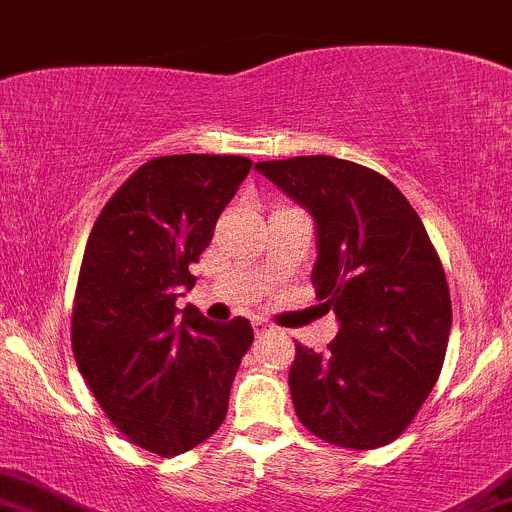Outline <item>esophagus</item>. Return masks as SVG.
<instances>
[{"label": "esophagus", "instance_id": "obj_1", "mask_svg": "<svg viewBox=\"0 0 512 512\" xmlns=\"http://www.w3.org/2000/svg\"><path fill=\"white\" fill-rule=\"evenodd\" d=\"M254 333L258 337H266V335L276 333V328H273L271 323H266V320H256V323H254Z\"/></svg>", "mask_w": 512, "mask_h": 512}]
</instances>
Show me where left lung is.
I'll return each instance as SVG.
<instances>
[{
    "mask_svg": "<svg viewBox=\"0 0 512 512\" xmlns=\"http://www.w3.org/2000/svg\"><path fill=\"white\" fill-rule=\"evenodd\" d=\"M256 170L313 214L310 281L340 320L325 352L295 345V414L342 449L392 444L444 367L451 295L441 258L407 197L370 167L308 155Z\"/></svg>",
    "mask_w": 512,
    "mask_h": 512,
    "instance_id": "8db88e82",
    "label": "left lung"
}]
</instances>
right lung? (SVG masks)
I'll return each mask as SVG.
<instances>
[{"mask_svg": "<svg viewBox=\"0 0 512 512\" xmlns=\"http://www.w3.org/2000/svg\"><path fill=\"white\" fill-rule=\"evenodd\" d=\"M251 170L236 155H167L138 167L88 236L71 315L78 370L130 444L179 456L214 434L254 342L246 318L179 310L189 266ZM183 315V323L174 320Z\"/></svg>", "mask_w": 512, "mask_h": 512, "instance_id": "add662e5", "label": "right lung"}]
</instances>
